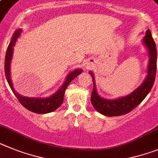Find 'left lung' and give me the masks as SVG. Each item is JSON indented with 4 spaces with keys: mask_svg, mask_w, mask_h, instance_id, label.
I'll return each instance as SVG.
<instances>
[{
    "mask_svg": "<svg viewBox=\"0 0 158 158\" xmlns=\"http://www.w3.org/2000/svg\"><path fill=\"white\" fill-rule=\"evenodd\" d=\"M143 41L149 54L148 75L143 83L129 95L116 100H106L101 98L96 90L94 74L92 72H89L94 82L91 103L94 109L100 114L108 117H117L128 114L145 99L151 90L157 72V48L149 29H147Z\"/></svg>",
    "mask_w": 158,
    "mask_h": 158,
    "instance_id": "8db88e82",
    "label": "left lung"
}]
</instances>
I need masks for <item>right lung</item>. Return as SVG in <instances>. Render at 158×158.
Returning a JSON list of instances; mask_svg holds the SVG:
<instances>
[{
    "label": "right lung",
    "mask_w": 158,
    "mask_h": 158,
    "mask_svg": "<svg viewBox=\"0 0 158 158\" xmlns=\"http://www.w3.org/2000/svg\"><path fill=\"white\" fill-rule=\"evenodd\" d=\"M21 29L16 30L14 34L13 35L11 42L9 43L7 51H6L5 60V73L8 83H9L12 91L13 92L14 95L17 97V100L20 102V103L29 111L36 113V114H48V113L55 111L62 104L64 92H65V89H67L69 83L76 77H77L79 74L81 73L82 70L76 69L70 73H69L65 79V81L62 85V86L60 87V89L56 93H55L54 94H52V96L47 98H26V97H23V96L18 94L13 89L11 77H10V62H11L12 56H13V46H14L15 42L17 41V38L21 34Z\"/></svg>",
    "instance_id": "1"
}]
</instances>
